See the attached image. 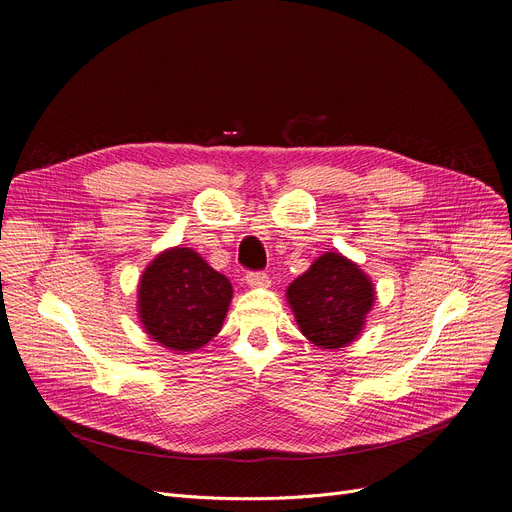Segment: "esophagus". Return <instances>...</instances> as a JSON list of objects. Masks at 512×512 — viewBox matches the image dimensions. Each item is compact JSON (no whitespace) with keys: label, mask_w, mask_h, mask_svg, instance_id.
Listing matches in <instances>:
<instances>
[{"label":"esophagus","mask_w":512,"mask_h":512,"mask_svg":"<svg viewBox=\"0 0 512 512\" xmlns=\"http://www.w3.org/2000/svg\"><path fill=\"white\" fill-rule=\"evenodd\" d=\"M245 280L251 288H267V286H270V278H267L261 272H251V274H247Z\"/></svg>","instance_id":"1"}]
</instances>
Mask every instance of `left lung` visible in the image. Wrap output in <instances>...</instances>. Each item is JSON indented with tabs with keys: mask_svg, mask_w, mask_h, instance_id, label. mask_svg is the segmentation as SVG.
<instances>
[{
	"mask_svg": "<svg viewBox=\"0 0 512 512\" xmlns=\"http://www.w3.org/2000/svg\"><path fill=\"white\" fill-rule=\"evenodd\" d=\"M286 301L313 346L342 351L361 336L375 303V286L355 261L328 251L292 280Z\"/></svg>",
	"mask_w": 512,
	"mask_h": 512,
	"instance_id": "1",
	"label": "left lung"
}]
</instances>
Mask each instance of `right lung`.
I'll return each instance as SVG.
<instances>
[{"instance_id":"obj_1","label":"right lung","mask_w":512,"mask_h":512,"mask_svg":"<svg viewBox=\"0 0 512 512\" xmlns=\"http://www.w3.org/2000/svg\"><path fill=\"white\" fill-rule=\"evenodd\" d=\"M230 301V280L188 247L161 251L145 267L137 288L143 330L174 353L199 351L218 336Z\"/></svg>"}]
</instances>
